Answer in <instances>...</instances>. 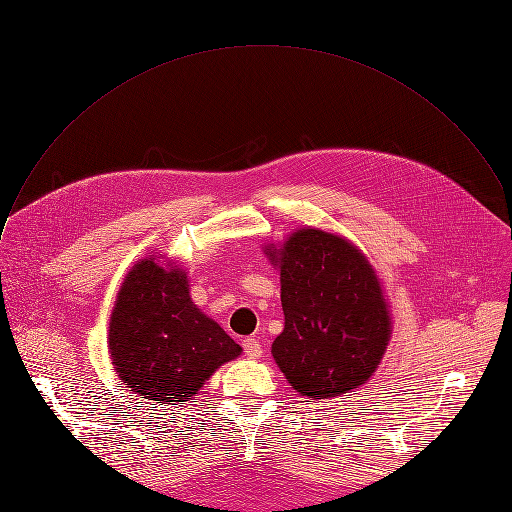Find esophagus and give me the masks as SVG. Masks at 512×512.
<instances>
[{
    "label": "esophagus",
    "mask_w": 512,
    "mask_h": 512,
    "mask_svg": "<svg viewBox=\"0 0 512 512\" xmlns=\"http://www.w3.org/2000/svg\"><path fill=\"white\" fill-rule=\"evenodd\" d=\"M243 350H245V356L247 358H261V354H263V350H261V344L257 342L255 337H247V339H243Z\"/></svg>",
    "instance_id": "1"
}]
</instances>
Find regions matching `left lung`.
I'll use <instances>...</instances> for the list:
<instances>
[{
    "instance_id": "1",
    "label": "left lung",
    "mask_w": 512,
    "mask_h": 512,
    "mask_svg": "<svg viewBox=\"0 0 512 512\" xmlns=\"http://www.w3.org/2000/svg\"><path fill=\"white\" fill-rule=\"evenodd\" d=\"M265 255L280 267L284 331L271 354L298 393L344 395L377 370L391 315L377 271L346 238L302 228Z\"/></svg>"
}]
</instances>
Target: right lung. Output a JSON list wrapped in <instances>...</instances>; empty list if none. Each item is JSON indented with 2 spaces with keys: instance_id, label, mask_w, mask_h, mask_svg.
<instances>
[{
  "instance_id": "1",
  "label": "right lung",
  "mask_w": 512,
  "mask_h": 512,
  "mask_svg": "<svg viewBox=\"0 0 512 512\" xmlns=\"http://www.w3.org/2000/svg\"><path fill=\"white\" fill-rule=\"evenodd\" d=\"M243 348L189 296L179 265L154 257L131 267L109 323V354L121 383L156 403L189 401Z\"/></svg>"
}]
</instances>
